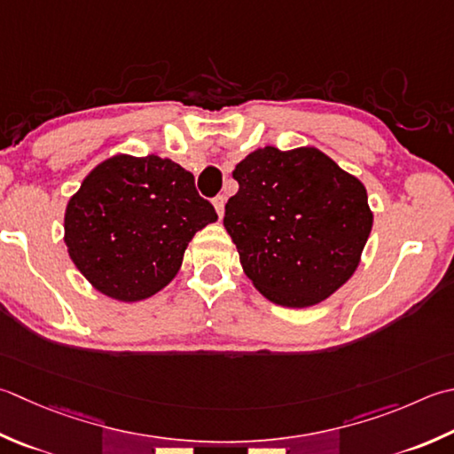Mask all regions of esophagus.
Masks as SVG:
<instances>
[{
    "mask_svg": "<svg viewBox=\"0 0 454 454\" xmlns=\"http://www.w3.org/2000/svg\"><path fill=\"white\" fill-rule=\"evenodd\" d=\"M212 204H215L218 218L224 216V207H226V197H224V194H218V197H216L215 200H212Z\"/></svg>",
    "mask_w": 454,
    "mask_h": 454,
    "instance_id": "obj_1",
    "label": "esophagus"
}]
</instances>
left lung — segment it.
Masks as SVG:
<instances>
[{
	"instance_id": "1",
	"label": "left lung",
	"mask_w": 454,
	"mask_h": 454,
	"mask_svg": "<svg viewBox=\"0 0 454 454\" xmlns=\"http://www.w3.org/2000/svg\"><path fill=\"white\" fill-rule=\"evenodd\" d=\"M224 228L244 273L271 303L328 299L360 265L374 224L366 186L317 147L265 145L232 173Z\"/></svg>"
}]
</instances>
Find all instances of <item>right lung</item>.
<instances>
[{
  "label": "right lung",
  "instance_id": "right-lung-1",
  "mask_svg": "<svg viewBox=\"0 0 454 454\" xmlns=\"http://www.w3.org/2000/svg\"><path fill=\"white\" fill-rule=\"evenodd\" d=\"M216 220L186 168L159 155L118 153L70 197L65 244L96 291L136 303L175 279L192 236Z\"/></svg>",
  "mask_w": 454,
  "mask_h": 454
}]
</instances>
